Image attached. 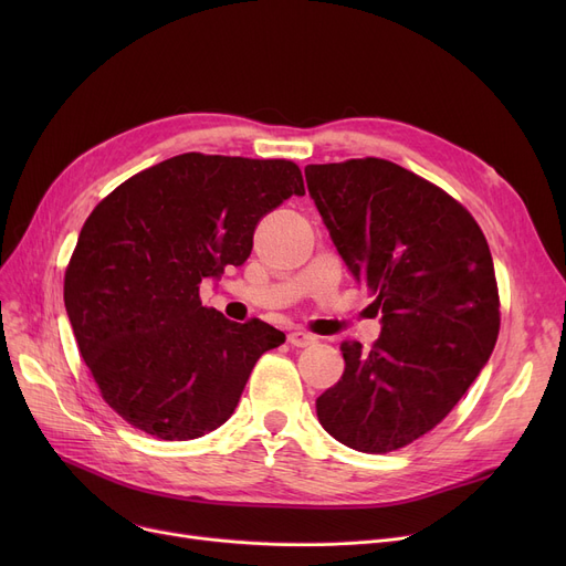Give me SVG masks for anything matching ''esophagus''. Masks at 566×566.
Instances as JSON below:
<instances>
[{
    "label": "esophagus",
    "instance_id": "34e87169",
    "mask_svg": "<svg viewBox=\"0 0 566 566\" xmlns=\"http://www.w3.org/2000/svg\"><path fill=\"white\" fill-rule=\"evenodd\" d=\"M314 342H316V337L312 333H307V331H293V333H289V344L291 346L303 348V346H312Z\"/></svg>",
    "mask_w": 566,
    "mask_h": 566
}]
</instances>
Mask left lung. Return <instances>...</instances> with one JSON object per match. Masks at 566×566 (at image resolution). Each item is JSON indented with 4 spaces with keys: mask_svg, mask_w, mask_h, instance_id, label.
Masks as SVG:
<instances>
[{
    "mask_svg": "<svg viewBox=\"0 0 566 566\" xmlns=\"http://www.w3.org/2000/svg\"><path fill=\"white\" fill-rule=\"evenodd\" d=\"M305 178L337 252L382 314L371 350L342 344L346 367L316 399L318 422L350 450H401L448 418L495 346L489 243L465 206L390 160L307 165Z\"/></svg>",
    "mask_w": 566,
    "mask_h": 566,
    "instance_id": "8db88e82",
    "label": "left lung"
}]
</instances>
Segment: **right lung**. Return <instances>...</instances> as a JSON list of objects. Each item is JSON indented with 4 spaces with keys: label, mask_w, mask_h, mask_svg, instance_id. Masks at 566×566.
Masks as SVG:
<instances>
[{
    "label": "right lung",
    "mask_w": 566,
    "mask_h": 566,
    "mask_svg": "<svg viewBox=\"0 0 566 566\" xmlns=\"http://www.w3.org/2000/svg\"><path fill=\"white\" fill-rule=\"evenodd\" d=\"M305 195L291 160L184 154L112 190L86 218L64 277L73 335L107 406L160 440L224 424L284 333L203 307L199 284L241 265L259 220Z\"/></svg>",
    "instance_id": "1"
}]
</instances>
